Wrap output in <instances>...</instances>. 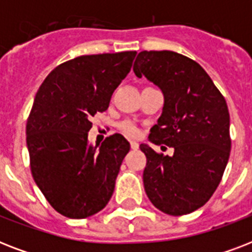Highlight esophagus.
I'll return each instance as SVG.
<instances>
[{
  "label": "esophagus",
  "mask_w": 252,
  "mask_h": 252,
  "mask_svg": "<svg viewBox=\"0 0 252 252\" xmlns=\"http://www.w3.org/2000/svg\"><path fill=\"white\" fill-rule=\"evenodd\" d=\"M130 148L133 150L138 149V142L137 141H130Z\"/></svg>",
  "instance_id": "1"
}]
</instances>
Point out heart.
I'll return each mask as SVG.
<instances>
[{
  "label": "heart",
  "instance_id": "1",
  "mask_svg": "<svg viewBox=\"0 0 252 252\" xmlns=\"http://www.w3.org/2000/svg\"><path fill=\"white\" fill-rule=\"evenodd\" d=\"M120 128H122L123 132L128 134V136H136V134H137V132H138L137 128H136V126H134L133 124H132V123H129V122L123 123L122 126H120Z\"/></svg>",
  "mask_w": 252,
  "mask_h": 252
}]
</instances>
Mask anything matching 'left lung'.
Listing matches in <instances>:
<instances>
[{"label": "left lung", "instance_id": "obj_1", "mask_svg": "<svg viewBox=\"0 0 252 252\" xmlns=\"http://www.w3.org/2000/svg\"><path fill=\"white\" fill-rule=\"evenodd\" d=\"M133 72L163 94L149 141L174 148L172 156H165L140 145L148 159L142 176L146 195L166 215H188L211 199L229 161L226 100L196 61L172 51H142Z\"/></svg>", "mask_w": 252, "mask_h": 252}]
</instances>
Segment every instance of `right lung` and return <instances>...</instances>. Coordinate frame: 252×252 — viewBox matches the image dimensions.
<instances>
[{
    "instance_id": "obj_1",
    "label": "right lung",
    "mask_w": 252,
    "mask_h": 252,
    "mask_svg": "<svg viewBox=\"0 0 252 252\" xmlns=\"http://www.w3.org/2000/svg\"><path fill=\"white\" fill-rule=\"evenodd\" d=\"M136 51L80 56L49 73L33 99L26 141L33 180L65 217L86 219L106 207L130 145L122 134L87 141L90 119L108 108Z\"/></svg>"
}]
</instances>
